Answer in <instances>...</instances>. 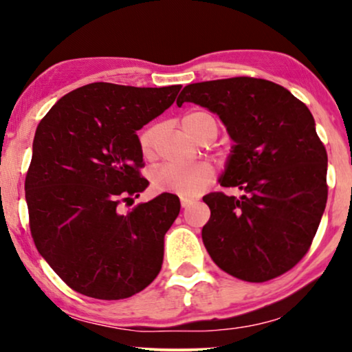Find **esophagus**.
<instances>
[{"label":"esophagus","instance_id":"obj_1","mask_svg":"<svg viewBox=\"0 0 352 352\" xmlns=\"http://www.w3.org/2000/svg\"><path fill=\"white\" fill-rule=\"evenodd\" d=\"M194 201H195V199H192V197L181 195V205H182V208H187V206L194 204Z\"/></svg>","mask_w":352,"mask_h":352}]
</instances>
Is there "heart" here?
Wrapping results in <instances>:
<instances>
[{"mask_svg":"<svg viewBox=\"0 0 352 352\" xmlns=\"http://www.w3.org/2000/svg\"><path fill=\"white\" fill-rule=\"evenodd\" d=\"M182 126L192 138L199 139L206 131L214 129L218 134V122L213 115L208 112H195L187 113L182 118ZM158 128L148 126L139 134V147L144 157H152L155 153L157 141H158ZM152 184L157 190L163 192H176L181 195H197L210 184L213 179V170L208 165H176V163H165L152 171Z\"/></svg>","mask_w":352,"mask_h":352,"instance_id":"1","label":"heart"}]
</instances>
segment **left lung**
Instances as JSON below:
<instances>
[{
	"label": "left lung",
	"mask_w": 352,
	"mask_h": 352,
	"mask_svg": "<svg viewBox=\"0 0 352 352\" xmlns=\"http://www.w3.org/2000/svg\"><path fill=\"white\" fill-rule=\"evenodd\" d=\"M194 102L221 118L234 141L221 186L245 194L204 197L206 252L247 282L276 278L301 261L324 214L327 151L309 109L290 91L250 76L187 85L176 104Z\"/></svg>",
	"instance_id": "8db88e82"
}]
</instances>
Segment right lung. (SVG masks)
Segmentation results:
<instances>
[{"label":"right lung","instance_id":"right-lung-1","mask_svg":"<svg viewBox=\"0 0 352 352\" xmlns=\"http://www.w3.org/2000/svg\"><path fill=\"white\" fill-rule=\"evenodd\" d=\"M179 89L91 83L60 98L38 124L25 177L30 232L72 290L123 300L160 272L179 199L165 192L126 214L117 208L148 186L136 131Z\"/></svg>","mask_w":352,"mask_h":352}]
</instances>
